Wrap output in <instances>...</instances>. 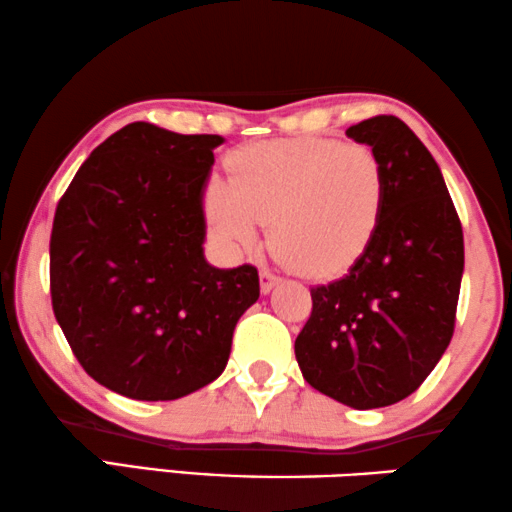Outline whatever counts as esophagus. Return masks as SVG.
I'll list each match as a JSON object with an SVG mask.
<instances>
[{"label": "esophagus", "instance_id": "esophagus-1", "mask_svg": "<svg viewBox=\"0 0 512 512\" xmlns=\"http://www.w3.org/2000/svg\"><path fill=\"white\" fill-rule=\"evenodd\" d=\"M279 277L274 272H270V270H261V293H265L268 295L274 286L279 284Z\"/></svg>", "mask_w": 512, "mask_h": 512}]
</instances>
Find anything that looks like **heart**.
Masks as SVG:
<instances>
[{
	"label": "heart",
	"mask_w": 512,
	"mask_h": 512,
	"mask_svg": "<svg viewBox=\"0 0 512 512\" xmlns=\"http://www.w3.org/2000/svg\"><path fill=\"white\" fill-rule=\"evenodd\" d=\"M231 182L214 177L203 207L212 238L247 251L270 221V244L314 279L346 272L374 242L388 180L365 145L328 138L251 143L228 159Z\"/></svg>",
	"instance_id": "obj_1"
}]
</instances>
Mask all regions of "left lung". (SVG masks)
<instances>
[{
	"label": "left lung",
	"instance_id": "left-lung-1",
	"mask_svg": "<svg viewBox=\"0 0 512 512\" xmlns=\"http://www.w3.org/2000/svg\"><path fill=\"white\" fill-rule=\"evenodd\" d=\"M346 136L381 159L383 221L342 279L311 288L295 358L311 388L365 411L416 392L446 353L464 238L439 164L399 117H369Z\"/></svg>",
	"mask_w": 512,
	"mask_h": 512
}]
</instances>
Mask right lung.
Segmentation results:
<instances>
[{
    "mask_svg": "<svg viewBox=\"0 0 512 512\" xmlns=\"http://www.w3.org/2000/svg\"><path fill=\"white\" fill-rule=\"evenodd\" d=\"M221 136L133 122L103 140L57 205L53 311L73 355L117 395L168 402L226 369L258 270L205 261L203 198Z\"/></svg>",
    "mask_w": 512,
    "mask_h": 512,
    "instance_id": "add662e5",
    "label": "right lung"
}]
</instances>
